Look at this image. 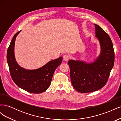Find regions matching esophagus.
Returning a JSON list of instances; mask_svg holds the SVG:
<instances>
[{
	"label": "esophagus",
	"mask_w": 121,
	"mask_h": 121,
	"mask_svg": "<svg viewBox=\"0 0 121 121\" xmlns=\"http://www.w3.org/2000/svg\"><path fill=\"white\" fill-rule=\"evenodd\" d=\"M69 58H70V56H69V54H65L64 56H63V59L65 61H67L68 60Z\"/></svg>",
	"instance_id": "obj_1"
}]
</instances>
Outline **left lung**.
I'll return each instance as SVG.
<instances>
[{
  "mask_svg": "<svg viewBox=\"0 0 121 121\" xmlns=\"http://www.w3.org/2000/svg\"><path fill=\"white\" fill-rule=\"evenodd\" d=\"M94 25L95 36L101 46L99 56L90 64L79 60L68 61L73 86L80 93L93 92L103 87L114 65L115 52L111 39L100 27Z\"/></svg>",
  "mask_w": 121,
  "mask_h": 121,
  "instance_id": "left-lung-1",
  "label": "left lung"
}]
</instances>
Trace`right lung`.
Instances as JSON below:
<instances>
[{"instance_id": "1", "label": "right lung", "mask_w": 121, "mask_h": 121, "mask_svg": "<svg viewBox=\"0 0 121 121\" xmlns=\"http://www.w3.org/2000/svg\"><path fill=\"white\" fill-rule=\"evenodd\" d=\"M20 32L14 34L7 51V61L11 77L18 87L28 92L36 94L43 92L49 87L54 72L61 64L63 57L51 60L42 67L34 70L21 68L16 62L14 54L16 38Z\"/></svg>"}]
</instances>
